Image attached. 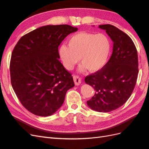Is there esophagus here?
<instances>
[{"label": "esophagus", "instance_id": "34e87169", "mask_svg": "<svg viewBox=\"0 0 149 149\" xmlns=\"http://www.w3.org/2000/svg\"><path fill=\"white\" fill-rule=\"evenodd\" d=\"M73 80H74L75 85H76V86L79 85L81 84V79L78 76L74 75L73 76Z\"/></svg>", "mask_w": 149, "mask_h": 149}]
</instances>
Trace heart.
<instances>
[{
	"mask_svg": "<svg viewBox=\"0 0 149 149\" xmlns=\"http://www.w3.org/2000/svg\"><path fill=\"white\" fill-rule=\"evenodd\" d=\"M112 48L111 42L107 35L80 32L73 35L68 40V46L62 45L58 53L62 63L67 70H71L79 61L83 65L79 71L87 68L91 72L102 69L109 60Z\"/></svg>",
	"mask_w": 149,
	"mask_h": 149,
	"instance_id": "b5f03b06",
	"label": "heart"
}]
</instances>
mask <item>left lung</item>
<instances>
[{
    "instance_id": "8db88e82",
    "label": "left lung",
    "mask_w": 149,
    "mask_h": 149,
    "mask_svg": "<svg viewBox=\"0 0 149 149\" xmlns=\"http://www.w3.org/2000/svg\"><path fill=\"white\" fill-rule=\"evenodd\" d=\"M99 28L106 30L113 49L106 66L85 78L95 91L87 104L93 110L108 112L123 106L131 95L139 73L138 55L132 39L123 31L110 24Z\"/></svg>"
}]
</instances>
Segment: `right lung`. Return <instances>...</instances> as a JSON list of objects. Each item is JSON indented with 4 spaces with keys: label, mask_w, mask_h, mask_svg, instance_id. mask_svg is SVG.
Returning <instances> with one entry per match:
<instances>
[{
    "label": "right lung",
    "mask_w": 149,
    "mask_h": 149,
    "mask_svg": "<svg viewBox=\"0 0 149 149\" xmlns=\"http://www.w3.org/2000/svg\"><path fill=\"white\" fill-rule=\"evenodd\" d=\"M77 30L68 25L43 26L22 37L13 48L11 84L22 104L33 114H53L68 90L74 86L71 74L59 61L58 47Z\"/></svg>",
    "instance_id": "add662e5"
}]
</instances>
